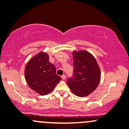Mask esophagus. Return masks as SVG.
<instances>
[{
    "label": "esophagus",
    "instance_id": "obj_1",
    "mask_svg": "<svg viewBox=\"0 0 129 129\" xmlns=\"http://www.w3.org/2000/svg\"><path fill=\"white\" fill-rule=\"evenodd\" d=\"M61 78H62V80H65V79H66V75H62V76L61 77Z\"/></svg>",
    "mask_w": 129,
    "mask_h": 129
}]
</instances>
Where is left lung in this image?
Listing matches in <instances>:
<instances>
[{
  "instance_id": "left-lung-1",
  "label": "left lung",
  "mask_w": 129,
  "mask_h": 129,
  "mask_svg": "<svg viewBox=\"0 0 129 129\" xmlns=\"http://www.w3.org/2000/svg\"><path fill=\"white\" fill-rule=\"evenodd\" d=\"M74 75L67 84L78 97H85L93 92L101 80V70L95 57L85 50L74 51Z\"/></svg>"
}]
</instances>
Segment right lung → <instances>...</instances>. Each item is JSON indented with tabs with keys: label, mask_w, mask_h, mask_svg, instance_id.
<instances>
[{
	"label": "right lung",
	"mask_w": 129,
	"mask_h": 129,
	"mask_svg": "<svg viewBox=\"0 0 129 129\" xmlns=\"http://www.w3.org/2000/svg\"><path fill=\"white\" fill-rule=\"evenodd\" d=\"M47 53L40 52L30 59L24 71L28 86L41 95L48 94L54 90L61 80L56 69L49 60Z\"/></svg>",
	"instance_id": "add662e5"
}]
</instances>
